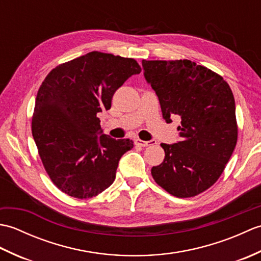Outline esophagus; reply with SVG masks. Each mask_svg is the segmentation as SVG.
Returning <instances> with one entry per match:
<instances>
[{
  "label": "esophagus",
  "instance_id": "esophagus-1",
  "mask_svg": "<svg viewBox=\"0 0 261 261\" xmlns=\"http://www.w3.org/2000/svg\"><path fill=\"white\" fill-rule=\"evenodd\" d=\"M136 143L138 146L140 147H148V146H152V145H156V140H150V141H143V140H140V139H137L136 140Z\"/></svg>",
  "mask_w": 261,
  "mask_h": 261
}]
</instances>
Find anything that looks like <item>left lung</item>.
<instances>
[{"label": "left lung", "mask_w": 261, "mask_h": 261, "mask_svg": "<svg viewBox=\"0 0 261 261\" xmlns=\"http://www.w3.org/2000/svg\"><path fill=\"white\" fill-rule=\"evenodd\" d=\"M163 118H180V141L162 143L164 162L154 181L176 197H193L219 179L238 140L236 103L222 76L191 60H142Z\"/></svg>", "instance_id": "1"}]
</instances>
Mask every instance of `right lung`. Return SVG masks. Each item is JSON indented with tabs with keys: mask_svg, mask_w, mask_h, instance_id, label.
Returning <instances> with one entry per match:
<instances>
[{
	"mask_svg": "<svg viewBox=\"0 0 261 261\" xmlns=\"http://www.w3.org/2000/svg\"><path fill=\"white\" fill-rule=\"evenodd\" d=\"M140 71L135 59L92 51L58 65L42 82L32 136L48 176L63 193L90 198L114 181L119 160L134 141L102 135L97 113L110 110L115 91Z\"/></svg>",
	"mask_w": 261,
	"mask_h": 261,
	"instance_id": "add662e5",
	"label": "right lung"
}]
</instances>
